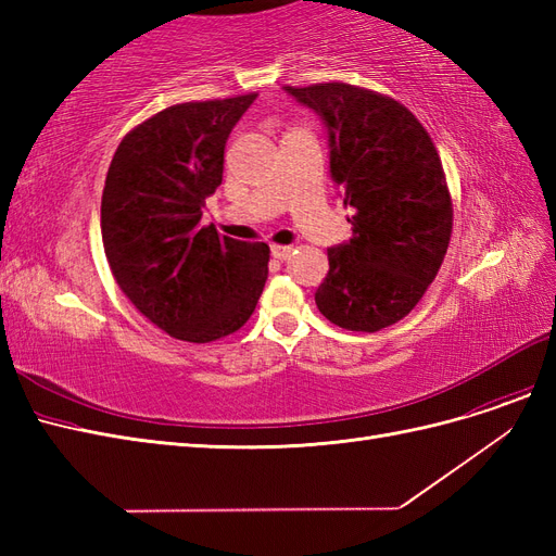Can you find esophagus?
Here are the masks:
<instances>
[{"instance_id": "esophagus-1", "label": "esophagus", "mask_w": 556, "mask_h": 556, "mask_svg": "<svg viewBox=\"0 0 556 556\" xmlns=\"http://www.w3.org/2000/svg\"><path fill=\"white\" fill-rule=\"evenodd\" d=\"M290 252H292V245H271V257L274 260H288L290 257Z\"/></svg>"}]
</instances>
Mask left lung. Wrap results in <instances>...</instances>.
I'll return each mask as SVG.
<instances>
[{
  "label": "left lung",
  "mask_w": 556,
  "mask_h": 556,
  "mask_svg": "<svg viewBox=\"0 0 556 556\" xmlns=\"http://www.w3.org/2000/svg\"><path fill=\"white\" fill-rule=\"evenodd\" d=\"M329 129L352 239L327 250L315 304L348 331H380L425 296L452 237V197L429 131L396 99L350 83L285 88Z\"/></svg>",
  "instance_id": "left-lung-1"
}]
</instances>
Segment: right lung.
I'll list each match as a JSON object with an SVG mask.
<instances>
[{
	"instance_id": "obj_1",
	"label": "right lung",
	"mask_w": 556,
	"mask_h": 556,
	"mask_svg": "<svg viewBox=\"0 0 556 556\" xmlns=\"http://www.w3.org/2000/svg\"><path fill=\"white\" fill-rule=\"evenodd\" d=\"M255 92L164 109L125 134L102 194V241L117 288L178 341L239 331L268 276V245L201 227L225 146Z\"/></svg>"
}]
</instances>
